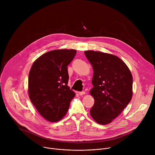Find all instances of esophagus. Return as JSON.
<instances>
[{
	"instance_id": "obj_1",
	"label": "esophagus",
	"mask_w": 155,
	"mask_h": 155,
	"mask_svg": "<svg viewBox=\"0 0 155 155\" xmlns=\"http://www.w3.org/2000/svg\"><path fill=\"white\" fill-rule=\"evenodd\" d=\"M85 92L84 91H81V92H79L78 93V94L80 95V96H82V95H84V94H85Z\"/></svg>"
}]
</instances>
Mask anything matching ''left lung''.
<instances>
[{
    "label": "left lung",
    "mask_w": 155,
    "mask_h": 155,
    "mask_svg": "<svg viewBox=\"0 0 155 155\" xmlns=\"http://www.w3.org/2000/svg\"><path fill=\"white\" fill-rule=\"evenodd\" d=\"M93 69L90 94L94 104L90 115L97 123H111L132 97V76L127 65L117 56L101 51H85Z\"/></svg>",
    "instance_id": "left-lung-1"
}]
</instances>
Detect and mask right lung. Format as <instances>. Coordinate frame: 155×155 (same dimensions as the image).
I'll list each match as a JSON object with an SVG mask.
<instances>
[{"label": "right lung", "mask_w": 155, "mask_h": 155, "mask_svg": "<svg viewBox=\"0 0 155 155\" xmlns=\"http://www.w3.org/2000/svg\"><path fill=\"white\" fill-rule=\"evenodd\" d=\"M75 50L48 51L38 58L29 74L28 93L38 113L50 122L61 120L67 114L75 93L68 86V65Z\"/></svg>", "instance_id": "1"}]
</instances>
